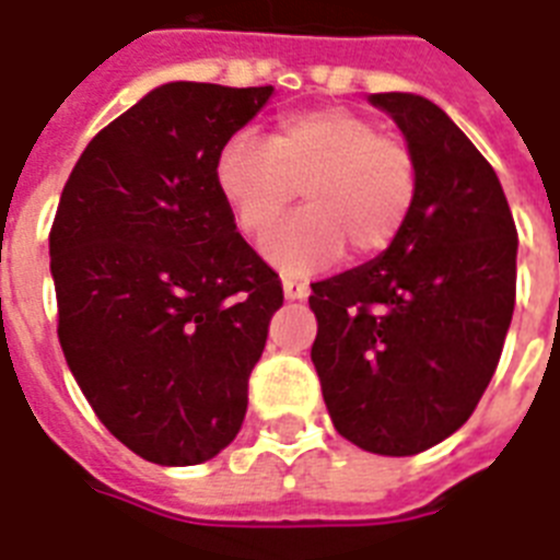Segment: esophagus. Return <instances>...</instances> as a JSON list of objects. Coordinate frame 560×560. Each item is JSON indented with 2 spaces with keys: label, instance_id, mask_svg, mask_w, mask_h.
I'll use <instances>...</instances> for the list:
<instances>
[{
  "label": "esophagus",
  "instance_id": "1",
  "mask_svg": "<svg viewBox=\"0 0 560 560\" xmlns=\"http://www.w3.org/2000/svg\"><path fill=\"white\" fill-rule=\"evenodd\" d=\"M283 292L289 301H306L310 298V283L298 280V277H283Z\"/></svg>",
  "mask_w": 560,
  "mask_h": 560
}]
</instances>
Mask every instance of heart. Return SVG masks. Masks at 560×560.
<instances>
[{"instance_id":"1","label":"heart","mask_w":560,"mask_h":560,"mask_svg":"<svg viewBox=\"0 0 560 560\" xmlns=\"http://www.w3.org/2000/svg\"><path fill=\"white\" fill-rule=\"evenodd\" d=\"M215 183L247 238L262 235L301 191L306 209L265 235L262 254L289 275H315L345 247L375 256L393 245L413 212L419 167L375 117L330 105L277 117L265 141L230 138Z\"/></svg>"}]
</instances>
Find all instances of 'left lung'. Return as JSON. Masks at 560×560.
Returning <instances> with one entry per match:
<instances>
[{"label": "left lung", "instance_id": "8db88e82", "mask_svg": "<svg viewBox=\"0 0 560 560\" xmlns=\"http://www.w3.org/2000/svg\"><path fill=\"white\" fill-rule=\"evenodd\" d=\"M419 167L384 256L313 283V363L336 431L375 455L443 443L481 401L516 301V226L499 176L443 108L372 94Z\"/></svg>", "mask_w": 560, "mask_h": 560}]
</instances>
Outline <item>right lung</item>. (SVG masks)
<instances>
[{"instance_id": "1", "label": "right lung", "mask_w": 560, "mask_h": 560, "mask_svg": "<svg viewBox=\"0 0 560 560\" xmlns=\"http://www.w3.org/2000/svg\"><path fill=\"white\" fill-rule=\"evenodd\" d=\"M271 91L155 88L96 132L58 200V342L100 422L150 464H203L245 422L283 283L235 233L215 162Z\"/></svg>"}]
</instances>
